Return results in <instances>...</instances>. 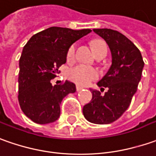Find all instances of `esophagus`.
Instances as JSON below:
<instances>
[{"label": "esophagus", "mask_w": 156, "mask_h": 156, "mask_svg": "<svg viewBox=\"0 0 156 156\" xmlns=\"http://www.w3.org/2000/svg\"><path fill=\"white\" fill-rule=\"evenodd\" d=\"M81 89H83V87H80V86L79 85L76 86V91H80Z\"/></svg>", "instance_id": "1"}]
</instances>
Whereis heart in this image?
Wrapping results in <instances>:
<instances>
[{
    "label": "heart",
    "instance_id": "b5f03b06",
    "mask_svg": "<svg viewBox=\"0 0 156 156\" xmlns=\"http://www.w3.org/2000/svg\"><path fill=\"white\" fill-rule=\"evenodd\" d=\"M91 45L93 47L96 55L100 53V51L106 50V44L105 41L102 39H95L94 41H92ZM76 44H73L69 47L67 51V54H66L67 61H72L76 56ZM98 76H99V72L97 69L89 66L84 65V64H77V65L73 66L68 70L69 79L79 85H87L93 80L97 79Z\"/></svg>",
    "mask_w": 156,
    "mask_h": 156
}]
</instances>
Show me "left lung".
<instances>
[{"label": "left lung", "mask_w": 156, "mask_h": 156, "mask_svg": "<svg viewBox=\"0 0 156 156\" xmlns=\"http://www.w3.org/2000/svg\"><path fill=\"white\" fill-rule=\"evenodd\" d=\"M109 45L112 64L109 71L98 82L107 87L105 95L92 90L93 98L83 106V115L91 123L106 124L119 119L130 105L142 76L144 62L138 48L128 37L112 29H94ZM105 90V89H104Z\"/></svg>", "instance_id": "obj_1"}]
</instances>
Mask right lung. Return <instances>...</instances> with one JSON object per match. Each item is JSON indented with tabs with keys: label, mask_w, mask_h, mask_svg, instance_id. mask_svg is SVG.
Listing matches in <instances>:
<instances>
[{
	"label": "right lung",
	"mask_w": 156,
	"mask_h": 156,
	"mask_svg": "<svg viewBox=\"0 0 156 156\" xmlns=\"http://www.w3.org/2000/svg\"><path fill=\"white\" fill-rule=\"evenodd\" d=\"M91 32L52 27L36 33L23 48L20 58L18 100L22 112L37 124H48L60 116V104L76 85L65 80L52 86L51 80L66 62L69 47Z\"/></svg>",
	"instance_id": "right-lung-1"
}]
</instances>
